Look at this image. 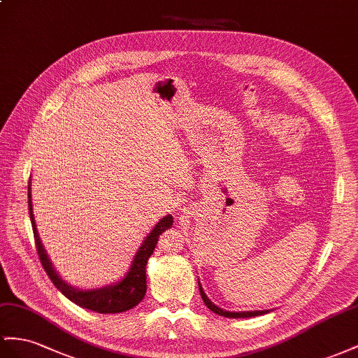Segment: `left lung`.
Instances as JSON below:
<instances>
[{"label":"left lung","mask_w":358,"mask_h":358,"mask_svg":"<svg viewBox=\"0 0 358 358\" xmlns=\"http://www.w3.org/2000/svg\"><path fill=\"white\" fill-rule=\"evenodd\" d=\"M198 286H199V293H201V298H203L204 304L213 311V313L219 315V316H225V317H254V316H259V315H264V313H269V310H257V311H227V310H222L221 307L215 306L212 301H210L207 298V295L203 290V286H201L199 281H198Z\"/></svg>","instance_id":"8db88e82"}]
</instances>
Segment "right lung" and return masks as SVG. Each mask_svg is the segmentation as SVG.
Listing matches in <instances>:
<instances>
[{
    "instance_id": "add662e5",
    "label": "right lung",
    "mask_w": 358,
    "mask_h": 358,
    "mask_svg": "<svg viewBox=\"0 0 358 358\" xmlns=\"http://www.w3.org/2000/svg\"><path fill=\"white\" fill-rule=\"evenodd\" d=\"M30 189H31V182H29V210H30V219H31V227L34 233L36 250H38L43 269L48 273V277L54 282V286H56L68 299L74 302V304L87 308L90 311H96V313H121V311H127L139 304L146 293V271H145L146 263H148V259L151 257L155 245H157L160 234L172 227L173 217L168 215L162 217L160 221L155 224L152 231L146 236V239L141 245V248L137 250L130 269H128L125 277L121 281L112 284V286H106L99 289L80 290L63 281L59 277L56 269L52 268V264L47 255V251H45L43 245L41 242L38 228H36Z\"/></svg>"
}]
</instances>
